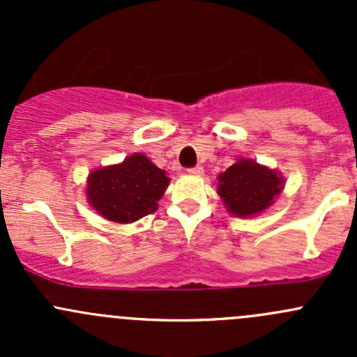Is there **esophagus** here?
<instances>
[{"label": "esophagus", "mask_w": 357, "mask_h": 357, "mask_svg": "<svg viewBox=\"0 0 357 357\" xmlns=\"http://www.w3.org/2000/svg\"><path fill=\"white\" fill-rule=\"evenodd\" d=\"M188 172L192 176H202V174H204V167H202V165H197V167L188 169Z\"/></svg>", "instance_id": "esophagus-1"}]
</instances>
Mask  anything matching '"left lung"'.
Segmentation results:
<instances>
[{
    "label": "left lung",
    "instance_id": "8db88e82",
    "mask_svg": "<svg viewBox=\"0 0 357 357\" xmlns=\"http://www.w3.org/2000/svg\"><path fill=\"white\" fill-rule=\"evenodd\" d=\"M283 188L282 172L248 157H238L218 176V195L226 211L238 218H252L268 211Z\"/></svg>",
    "mask_w": 357,
    "mask_h": 357
}]
</instances>
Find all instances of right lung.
I'll list each match as a JSON object with an SVG mask.
<instances>
[{
	"label": "right lung",
	"mask_w": 357,
	"mask_h": 357,
	"mask_svg": "<svg viewBox=\"0 0 357 357\" xmlns=\"http://www.w3.org/2000/svg\"><path fill=\"white\" fill-rule=\"evenodd\" d=\"M169 181L164 169H158L149 157L132 153L121 164L89 172L86 199L107 221L129 225L157 211Z\"/></svg>",
	"instance_id": "add662e5"
}]
</instances>
